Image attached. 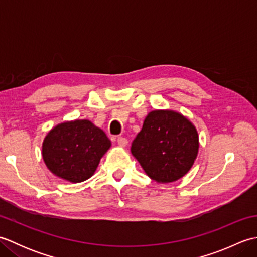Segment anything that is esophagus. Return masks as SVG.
Returning a JSON list of instances; mask_svg holds the SVG:
<instances>
[{
	"label": "esophagus",
	"mask_w": 257,
	"mask_h": 257,
	"mask_svg": "<svg viewBox=\"0 0 257 257\" xmlns=\"http://www.w3.org/2000/svg\"><path fill=\"white\" fill-rule=\"evenodd\" d=\"M117 143H118V145L120 146V147H125L127 146V144H128V141H127V139L125 138H122V137H119L118 139H117Z\"/></svg>",
	"instance_id": "1"
}]
</instances>
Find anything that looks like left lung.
<instances>
[{
  "label": "left lung",
  "mask_w": 257,
  "mask_h": 257,
  "mask_svg": "<svg viewBox=\"0 0 257 257\" xmlns=\"http://www.w3.org/2000/svg\"><path fill=\"white\" fill-rule=\"evenodd\" d=\"M199 146L198 130L187 117L170 109H156L146 116L132 154L150 179L170 183L190 171Z\"/></svg>",
  "instance_id": "8db88e82"
}]
</instances>
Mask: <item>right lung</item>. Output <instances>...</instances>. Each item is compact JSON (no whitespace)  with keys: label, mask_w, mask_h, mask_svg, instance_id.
Wrapping results in <instances>:
<instances>
[{"label":"right lung","mask_w":257,"mask_h":257,"mask_svg":"<svg viewBox=\"0 0 257 257\" xmlns=\"http://www.w3.org/2000/svg\"><path fill=\"white\" fill-rule=\"evenodd\" d=\"M111 141L88 119L64 121L53 127L42 144V157L54 176L70 183L94 176Z\"/></svg>","instance_id":"obj_1"}]
</instances>
